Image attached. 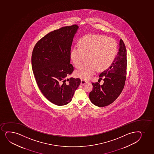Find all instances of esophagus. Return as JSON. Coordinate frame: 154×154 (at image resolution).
<instances>
[{"label":"esophagus","instance_id":"esophagus-1","mask_svg":"<svg viewBox=\"0 0 154 154\" xmlns=\"http://www.w3.org/2000/svg\"><path fill=\"white\" fill-rule=\"evenodd\" d=\"M87 81H86V80H82L81 83V84L82 85H84V84H85L86 83H87Z\"/></svg>","mask_w":154,"mask_h":154}]
</instances>
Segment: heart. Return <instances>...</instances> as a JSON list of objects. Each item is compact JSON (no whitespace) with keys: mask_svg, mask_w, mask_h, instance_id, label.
I'll return each mask as SVG.
<instances>
[{"mask_svg":"<svg viewBox=\"0 0 154 154\" xmlns=\"http://www.w3.org/2000/svg\"><path fill=\"white\" fill-rule=\"evenodd\" d=\"M118 45L114 38L96 34L87 35L78 42V48L71 50L70 57L73 65L80 68L86 57L87 63L75 72L76 77L90 79L97 70L104 71L111 66L116 57Z\"/></svg>","mask_w":154,"mask_h":154,"instance_id":"obj_1","label":"heart"}]
</instances>
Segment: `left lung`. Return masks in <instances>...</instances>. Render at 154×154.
I'll use <instances>...</instances> for the list:
<instances>
[{"mask_svg": "<svg viewBox=\"0 0 154 154\" xmlns=\"http://www.w3.org/2000/svg\"><path fill=\"white\" fill-rule=\"evenodd\" d=\"M127 67L125 45L120 39L118 53L112 64L99 75L100 80L102 79L104 83L100 85L98 82L92 83L93 89L89 97L94 105L104 107L117 99L124 88Z\"/></svg>", "mask_w": 154, "mask_h": 154, "instance_id": "8db88e82", "label": "left lung"}]
</instances>
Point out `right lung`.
<instances>
[{"label": "right lung", "mask_w": 154, "mask_h": 154, "mask_svg": "<svg viewBox=\"0 0 154 154\" xmlns=\"http://www.w3.org/2000/svg\"><path fill=\"white\" fill-rule=\"evenodd\" d=\"M78 28L73 25L49 32L37 42L32 51V70L37 86L46 99L58 106L72 100L81 82L79 78H68L74 70L70 53Z\"/></svg>", "instance_id": "1"}]
</instances>
